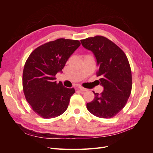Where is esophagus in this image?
I'll list each match as a JSON object with an SVG mask.
<instances>
[{
    "mask_svg": "<svg viewBox=\"0 0 153 153\" xmlns=\"http://www.w3.org/2000/svg\"><path fill=\"white\" fill-rule=\"evenodd\" d=\"M78 89H79L80 91H86L87 90V89H85V88L83 87H82V86H79V87H78Z\"/></svg>",
    "mask_w": 153,
    "mask_h": 153,
    "instance_id": "obj_1",
    "label": "esophagus"
}]
</instances>
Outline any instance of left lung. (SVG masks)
Masks as SVG:
<instances>
[{"label":"left lung","mask_w":153,"mask_h":153,"mask_svg":"<svg viewBox=\"0 0 153 153\" xmlns=\"http://www.w3.org/2000/svg\"><path fill=\"white\" fill-rule=\"evenodd\" d=\"M83 47L92 51L99 66L96 72L104 91L95 93L94 99L87 103V108L95 116L115 117L126 105L131 94L132 76L126 54L109 39L96 36L81 40Z\"/></svg>","instance_id":"left-lung-1"}]
</instances>
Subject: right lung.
Returning a JSON list of instances; mask_svg holds the SVG:
<instances>
[{
	"label": "right lung",
	"instance_id": "obj_1",
	"mask_svg": "<svg viewBox=\"0 0 153 153\" xmlns=\"http://www.w3.org/2000/svg\"><path fill=\"white\" fill-rule=\"evenodd\" d=\"M78 40L51 41L36 48L27 59L23 71V91L34 112L44 119L59 116L68 108L74 88L57 83L55 75L80 47Z\"/></svg>",
	"mask_w": 153,
	"mask_h": 153
}]
</instances>
